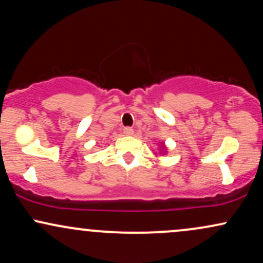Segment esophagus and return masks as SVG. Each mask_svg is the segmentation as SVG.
I'll use <instances>...</instances> for the list:
<instances>
[{"mask_svg":"<svg viewBox=\"0 0 263 263\" xmlns=\"http://www.w3.org/2000/svg\"><path fill=\"white\" fill-rule=\"evenodd\" d=\"M134 128H131V127H125L123 128V134H125L126 136H132L134 135Z\"/></svg>","mask_w":263,"mask_h":263,"instance_id":"esophagus-1","label":"esophagus"}]
</instances>
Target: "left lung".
I'll return each mask as SVG.
<instances>
[{"mask_svg":"<svg viewBox=\"0 0 263 263\" xmlns=\"http://www.w3.org/2000/svg\"><path fill=\"white\" fill-rule=\"evenodd\" d=\"M162 147H164V146H162Z\"/></svg>","mask_w":263,"mask_h":263,"instance_id":"left-lung-1","label":"left lung"}]
</instances>
